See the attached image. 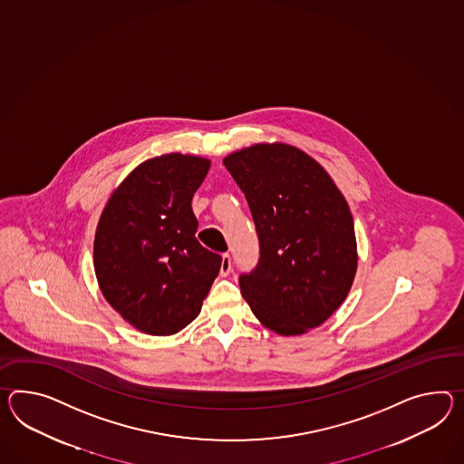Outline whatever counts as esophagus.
I'll return each instance as SVG.
<instances>
[{"label":"esophagus","instance_id":"obj_1","mask_svg":"<svg viewBox=\"0 0 464 464\" xmlns=\"http://www.w3.org/2000/svg\"><path fill=\"white\" fill-rule=\"evenodd\" d=\"M231 272V255L223 253V260H221V276H227Z\"/></svg>","mask_w":464,"mask_h":464}]
</instances>
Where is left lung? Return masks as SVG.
<instances>
[{"instance_id":"left-lung-1","label":"left lung","mask_w":464,"mask_h":464,"mask_svg":"<svg viewBox=\"0 0 464 464\" xmlns=\"http://www.w3.org/2000/svg\"><path fill=\"white\" fill-rule=\"evenodd\" d=\"M260 243L239 275L251 312L280 335L322 325L351 290L357 245L349 204L325 169L300 149L258 144L227 156Z\"/></svg>"}]
</instances>
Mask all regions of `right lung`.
Wrapping results in <instances>:
<instances>
[{"label":"right lung","mask_w":464,"mask_h":464,"mask_svg":"<svg viewBox=\"0 0 464 464\" xmlns=\"http://www.w3.org/2000/svg\"><path fill=\"white\" fill-rule=\"evenodd\" d=\"M208 159L168 154L132 170L105 206L93 243L107 302L134 327L172 335L189 325L221 268L198 241L194 192Z\"/></svg>","instance_id":"1"}]
</instances>
